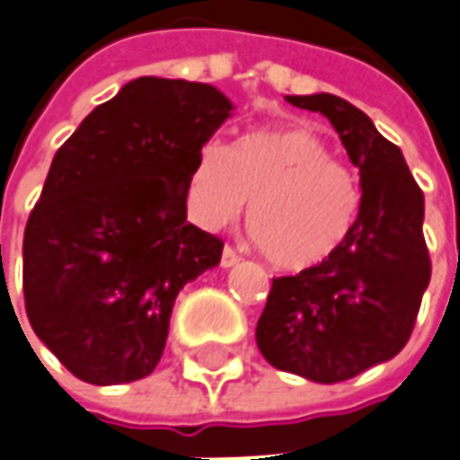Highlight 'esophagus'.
<instances>
[{
  "mask_svg": "<svg viewBox=\"0 0 460 460\" xmlns=\"http://www.w3.org/2000/svg\"><path fill=\"white\" fill-rule=\"evenodd\" d=\"M239 261V254L231 249V246H224V254H221V267H234Z\"/></svg>",
  "mask_w": 460,
  "mask_h": 460,
  "instance_id": "1",
  "label": "esophagus"
}]
</instances>
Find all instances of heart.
Here are the masks:
<instances>
[{
    "label": "heart",
    "instance_id": "obj_1",
    "mask_svg": "<svg viewBox=\"0 0 460 460\" xmlns=\"http://www.w3.org/2000/svg\"><path fill=\"white\" fill-rule=\"evenodd\" d=\"M189 199L199 221L218 229L242 217L274 267L305 271L345 243L360 211V186L309 128L243 136L231 151L206 140L190 168Z\"/></svg>",
    "mask_w": 460,
    "mask_h": 460
}]
</instances>
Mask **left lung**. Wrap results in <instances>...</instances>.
I'll list each match as a JSON object with an SVG mask.
<instances>
[{
  "instance_id": "8db88e82",
  "label": "left lung",
  "mask_w": 460,
  "mask_h": 460,
  "mask_svg": "<svg viewBox=\"0 0 460 460\" xmlns=\"http://www.w3.org/2000/svg\"><path fill=\"white\" fill-rule=\"evenodd\" d=\"M335 125L360 168V211L327 261L271 282L256 322V345L279 370L314 383H342L395 358L411 340L430 282L423 190L395 143L348 100L289 95Z\"/></svg>"
}]
</instances>
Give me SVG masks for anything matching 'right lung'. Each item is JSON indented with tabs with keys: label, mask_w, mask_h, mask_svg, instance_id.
<instances>
[{
	"label": "right lung",
	"mask_w": 460,
	"mask_h": 460,
	"mask_svg": "<svg viewBox=\"0 0 460 460\" xmlns=\"http://www.w3.org/2000/svg\"><path fill=\"white\" fill-rule=\"evenodd\" d=\"M217 87L138 77L55 153L22 243L34 335L75 377L133 383L155 370L183 284L224 242L186 221L196 153L229 118Z\"/></svg>",
	"instance_id": "1"
}]
</instances>
